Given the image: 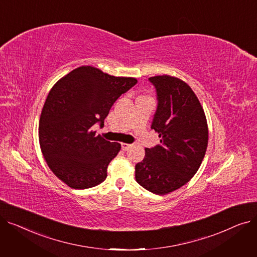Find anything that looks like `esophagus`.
I'll use <instances>...</instances> for the list:
<instances>
[{
    "mask_svg": "<svg viewBox=\"0 0 257 257\" xmlns=\"http://www.w3.org/2000/svg\"><path fill=\"white\" fill-rule=\"evenodd\" d=\"M131 147H132V145L123 143V144H121V150H123V151H127V150H129V149H130Z\"/></svg>",
    "mask_w": 257,
    "mask_h": 257,
    "instance_id": "1",
    "label": "esophagus"
}]
</instances>
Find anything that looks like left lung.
Listing matches in <instances>:
<instances>
[{
	"label": "left lung",
	"mask_w": 257,
	"mask_h": 257,
	"mask_svg": "<svg viewBox=\"0 0 257 257\" xmlns=\"http://www.w3.org/2000/svg\"><path fill=\"white\" fill-rule=\"evenodd\" d=\"M157 107L151 129L160 144L146 148L136 166V179L147 191L165 195L187 183L204 158L208 128L204 110L192 88L171 76L149 78Z\"/></svg>",
	"instance_id": "8db88e82"
}]
</instances>
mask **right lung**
Masks as SVG:
<instances>
[{
    "instance_id": "obj_1",
    "label": "right lung",
    "mask_w": 257,
    "mask_h": 257,
    "mask_svg": "<svg viewBox=\"0 0 257 257\" xmlns=\"http://www.w3.org/2000/svg\"><path fill=\"white\" fill-rule=\"evenodd\" d=\"M138 83L92 66H80L53 86L39 119V144L49 168L70 187L85 190L102 183L118 143L97 136L114 102Z\"/></svg>"
}]
</instances>
